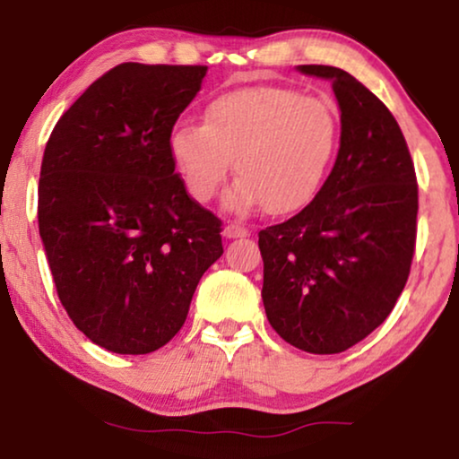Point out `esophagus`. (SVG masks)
Instances as JSON below:
<instances>
[{
  "label": "esophagus",
  "instance_id": "esophagus-1",
  "mask_svg": "<svg viewBox=\"0 0 459 459\" xmlns=\"http://www.w3.org/2000/svg\"><path fill=\"white\" fill-rule=\"evenodd\" d=\"M223 236L225 238H247V236H250V231H248V228H244V225H240V223H228L223 228Z\"/></svg>",
  "mask_w": 459,
  "mask_h": 459
}]
</instances>
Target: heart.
<instances>
[{
  "mask_svg": "<svg viewBox=\"0 0 459 459\" xmlns=\"http://www.w3.org/2000/svg\"><path fill=\"white\" fill-rule=\"evenodd\" d=\"M338 140L341 123L325 100L290 87H250L212 100L203 125H175L169 154L198 203L215 196L234 160L240 179L225 194V206L263 204L272 215H288L317 196Z\"/></svg>",
  "mask_w": 459,
  "mask_h": 459,
  "instance_id": "b5f03b06",
  "label": "heart"
}]
</instances>
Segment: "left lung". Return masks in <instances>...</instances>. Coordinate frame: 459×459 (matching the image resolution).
I'll return each instance as SVG.
<instances>
[{
  "instance_id": "8db88e82",
  "label": "left lung",
  "mask_w": 459,
  "mask_h": 459,
  "mask_svg": "<svg viewBox=\"0 0 459 459\" xmlns=\"http://www.w3.org/2000/svg\"><path fill=\"white\" fill-rule=\"evenodd\" d=\"M300 73L332 81L341 148L317 196L259 231L263 305L272 328L307 353H342L391 316L411 269L418 181L391 110L336 66Z\"/></svg>"
}]
</instances>
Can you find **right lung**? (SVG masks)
I'll use <instances>...</instances> for the list:
<instances>
[{
	"label": "right lung",
	"instance_id": "obj_1",
	"mask_svg": "<svg viewBox=\"0 0 459 459\" xmlns=\"http://www.w3.org/2000/svg\"><path fill=\"white\" fill-rule=\"evenodd\" d=\"M204 74L123 62L87 87L46 143L37 219L56 292L73 324L112 353L165 347L223 255L221 219L187 194L169 154Z\"/></svg>",
	"mask_w": 459,
	"mask_h": 459
}]
</instances>
